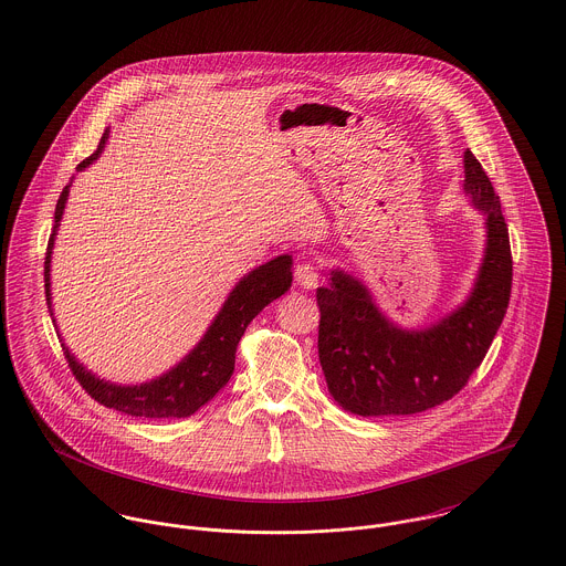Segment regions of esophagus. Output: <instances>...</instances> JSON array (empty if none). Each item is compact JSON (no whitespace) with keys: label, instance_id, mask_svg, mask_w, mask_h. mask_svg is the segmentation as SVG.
Here are the masks:
<instances>
[{"label":"esophagus","instance_id":"esophagus-1","mask_svg":"<svg viewBox=\"0 0 566 566\" xmlns=\"http://www.w3.org/2000/svg\"><path fill=\"white\" fill-rule=\"evenodd\" d=\"M295 280L304 289H314L318 284V280H321V271H318V266L314 262L304 260V262H300L295 266Z\"/></svg>","mask_w":566,"mask_h":566}]
</instances>
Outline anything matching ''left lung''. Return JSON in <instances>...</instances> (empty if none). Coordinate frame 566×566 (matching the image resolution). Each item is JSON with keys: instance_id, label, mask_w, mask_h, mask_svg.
Segmentation results:
<instances>
[{"instance_id": "1", "label": "left lung", "mask_w": 566, "mask_h": 566, "mask_svg": "<svg viewBox=\"0 0 566 566\" xmlns=\"http://www.w3.org/2000/svg\"><path fill=\"white\" fill-rule=\"evenodd\" d=\"M464 190L486 214V255L469 300L437 325L401 329L377 311L363 282L332 271L316 289L318 360L332 397L360 417L415 415L458 395L482 365L507 311L512 253L500 197L464 151Z\"/></svg>"}]
</instances>
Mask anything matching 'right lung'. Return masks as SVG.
<instances>
[{"mask_svg": "<svg viewBox=\"0 0 566 566\" xmlns=\"http://www.w3.org/2000/svg\"><path fill=\"white\" fill-rule=\"evenodd\" d=\"M108 138V129L104 132L97 151L91 154L86 160L77 165L82 171L88 167L104 149ZM69 197V187H64L56 212H54V230L48 243L45 253V297L48 308L52 313V293H50V262H52V248L56 239V230L63 219L64 203ZM293 258L291 255H277L269 260L266 264L253 269L250 275H245L234 291L230 293L223 308L214 316L212 325L203 334V338L197 343V347L189 356L176 365L171 371L151 381H145L140 386H119L104 381L99 377L86 371L64 347V358L69 363V369L73 371L80 386L102 406L126 412L132 417L143 419H182L197 412L203 403H208L234 374V358H237V345L241 336L245 334L248 325L253 316L260 313L266 304L277 300L291 289L293 273H291Z\"/></svg>", "mask_w": 566, "mask_h": 566, "instance_id": "add662e5", "label": "right lung"}]
</instances>
